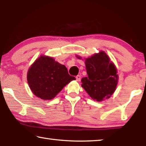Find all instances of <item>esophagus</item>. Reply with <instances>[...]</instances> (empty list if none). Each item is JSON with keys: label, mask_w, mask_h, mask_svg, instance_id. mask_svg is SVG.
<instances>
[{"label": "esophagus", "mask_w": 146, "mask_h": 146, "mask_svg": "<svg viewBox=\"0 0 146 146\" xmlns=\"http://www.w3.org/2000/svg\"><path fill=\"white\" fill-rule=\"evenodd\" d=\"M80 78H81L80 75H78L76 76V80H77V81H80Z\"/></svg>", "instance_id": "1"}]
</instances>
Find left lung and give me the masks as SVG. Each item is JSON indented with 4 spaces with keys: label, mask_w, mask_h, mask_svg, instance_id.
Wrapping results in <instances>:
<instances>
[{
    "label": "left lung",
    "mask_w": 146,
    "mask_h": 146,
    "mask_svg": "<svg viewBox=\"0 0 146 146\" xmlns=\"http://www.w3.org/2000/svg\"><path fill=\"white\" fill-rule=\"evenodd\" d=\"M85 64L88 76L82 78V87L98 102L110 98L117 88L118 75L117 69L107 54L100 51L86 58Z\"/></svg>",
    "instance_id": "1"
}]
</instances>
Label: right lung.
<instances>
[{"label": "right lung", "instance_id": "right-lung-1", "mask_svg": "<svg viewBox=\"0 0 146 146\" xmlns=\"http://www.w3.org/2000/svg\"><path fill=\"white\" fill-rule=\"evenodd\" d=\"M27 79L35 95L43 100H51L75 78L69 75L64 65L51 57L41 56L29 69Z\"/></svg>", "mask_w": 146, "mask_h": 146}]
</instances>
